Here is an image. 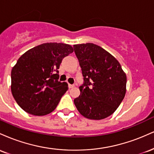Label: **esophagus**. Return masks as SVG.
Here are the masks:
<instances>
[{
  "label": "esophagus",
  "mask_w": 154,
  "mask_h": 154,
  "mask_svg": "<svg viewBox=\"0 0 154 154\" xmlns=\"http://www.w3.org/2000/svg\"><path fill=\"white\" fill-rule=\"evenodd\" d=\"M75 87V85H71V84H69V88H72Z\"/></svg>",
  "instance_id": "esophagus-1"
}]
</instances>
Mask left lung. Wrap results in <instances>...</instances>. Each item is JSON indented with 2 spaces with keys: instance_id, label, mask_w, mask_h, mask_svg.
Returning <instances> with one entry per match:
<instances>
[{
  "instance_id": "1",
  "label": "left lung",
  "mask_w": 154,
  "mask_h": 154,
  "mask_svg": "<svg viewBox=\"0 0 154 154\" xmlns=\"http://www.w3.org/2000/svg\"><path fill=\"white\" fill-rule=\"evenodd\" d=\"M84 83L74 100L85 117L100 120L116 110L126 93L127 76L115 57L93 43L74 45Z\"/></svg>"
}]
</instances>
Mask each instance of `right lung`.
Masks as SVG:
<instances>
[{
  "label": "right lung",
  "mask_w": 154,
  "mask_h": 154,
  "mask_svg": "<svg viewBox=\"0 0 154 154\" xmlns=\"http://www.w3.org/2000/svg\"><path fill=\"white\" fill-rule=\"evenodd\" d=\"M74 51L68 44L46 43L28 50L11 70L12 95L26 112L44 116L55 110L68 90L59 82V66L65 56Z\"/></svg>",
  "instance_id": "1"
}]
</instances>
